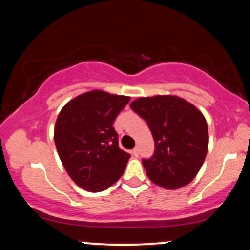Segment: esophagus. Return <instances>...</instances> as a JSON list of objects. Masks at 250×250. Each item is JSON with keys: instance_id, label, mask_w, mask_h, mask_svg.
<instances>
[{"instance_id": "obj_1", "label": "esophagus", "mask_w": 250, "mask_h": 250, "mask_svg": "<svg viewBox=\"0 0 250 250\" xmlns=\"http://www.w3.org/2000/svg\"><path fill=\"white\" fill-rule=\"evenodd\" d=\"M131 155H133V156H139V149L134 148L133 150H131Z\"/></svg>"}]
</instances>
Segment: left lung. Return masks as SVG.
Segmentation results:
<instances>
[{"label": "left lung", "instance_id": "obj_1", "mask_svg": "<svg viewBox=\"0 0 250 250\" xmlns=\"http://www.w3.org/2000/svg\"><path fill=\"white\" fill-rule=\"evenodd\" d=\"M130 108L146 120L154 137V155L143 160L151 182L166 189L190 183L208 151V125L203 114L175 95L140 97Z\"/></svg>", "mask_w": 250, "mask_h": 250}]
</instances>
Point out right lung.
Listing matches in <instances>:
<instances>
[{
  "mask_svg": "<svg viewBox=\"0 0 250 250\" xmlns=\"http://www.w3.org/2000/svg\"><path fill=\"white\" fill-rule=\"evenodd\" d=\"M129 100L95 89L74 97L60 111L54 141L63 167L79 187L96 193L122 176L130 155L119 148L113 123Z\"/></svg>",
  "mask_w": 250,
  "mask_h": 250,
  "instance_id": "obj_1",
  "label": "right lung"
}]
</instances>
